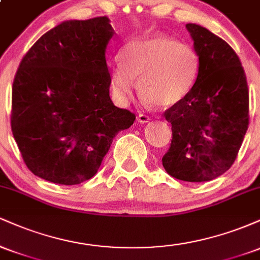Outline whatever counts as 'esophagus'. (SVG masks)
<instances>
[{
  "label": "esophagus",
  "instance_id": "34e87169",
  "mask_svg": "<svg viewBox=\"0 0 260 260\" xmlns=\"http://www.w3.org/2000/svg\"><path fill=\"white\" fill-rule=\"evenodd\" d=\"M137 120H138L139 123H148V122L150 121L151 118L149 117V116L144 115V113H139V115H138V117H137Z\"/></svg>",
  "mask_w": 260,
  "mask_h": 260
}]
</instances>
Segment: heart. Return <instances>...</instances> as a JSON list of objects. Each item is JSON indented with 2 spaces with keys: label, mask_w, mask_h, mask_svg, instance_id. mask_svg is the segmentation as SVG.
Masks as SVG:
<instances>
[{
  "label": "heart",
  "mask_w": 260,
  "mask_h": 260,
  "mask_svg": "<svg viewBox=\"0 0 260 260\" xmlns=\"http://www.w3.org/2000/svg\"><path fill=\"white\" fill-rule=\"evenodd\" d=\"M198 74V56L189 45L166 35L127 44L112 67L111 88L116 99L128 103L138 79L148 104L171 107L188 96Z\"/></svg>",
  "instance_id": "1"
}]
</instances>
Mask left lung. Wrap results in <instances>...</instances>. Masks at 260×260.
Returning a JSON list of instances; mask_svg holds the SVG:
<instances>
[{
  "instance_id": "1",
  "label": "left lung",
  "mask_w": 260,
  "mask_h": 260,
  "mask_svg": "<svg viewBox=\"0 0 260 260\" xmlns=\"http://www.w3.org/2000/svg\"><path fill=\"white\" fill-rule=\"evenodd\" d=\"M199 67L183 101L164 113L172 140L162 156L166 172L186 182L211 181L231 168L249 123V94L240 58L207 28L186 24Z\"/></svg>"
}]
</instances>
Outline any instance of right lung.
<instances>
[{
	"label": "right lung",
	"mask_w": 260,
	"mask_h": 260,
	"mask_svg": "<svg viewBox=\"0 0 260 260\" xmlns=\"http://www.w3.org/2000/svg\"><path fill=\"white\" fill-rule=\"evenodd\" d=\"M107 17L66 20L20 62L11 127L26 168L52 183L79 184L98 172L115 136L136 121L110 98Z\"/></svg>",
	"instance_id": "obj_1"
}]
</instances>
